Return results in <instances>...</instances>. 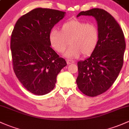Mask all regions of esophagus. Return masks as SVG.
<instances>
[{
	"label": "esophagus",
	"instance_id": "34e87169",
	"mask_svg": "<svg viewBox=\"0 0 129 129\" xmlns=\"http://www.w3.org/2000/svg\"><path fill=\"white\" fill-rule=\"evenodd\" d=\"M66 62H67L68 64H73V63H74V61L73 60H70V59H67L66 60Z\"/></svg>",
	"mask_w": 129,
	"mask_h": 129
}]
</instances>
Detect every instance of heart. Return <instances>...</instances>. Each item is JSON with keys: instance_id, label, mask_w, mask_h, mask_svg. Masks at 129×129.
I'll list each match as a JSON object with an SVG mask.
<instances>
[{"instance_id": "heart-1", "label": "heart", "mask_w": 129, "mask_h": 129, "mask_svg": "<svg viewBox=\"0 0 129 129\" xmlns=\"http://www.w3.org/2000/svg\"><path fill=\"white\" fill-rule=\"evenodd\" d=\"M99 36V30L95 24L75 19L63 23L59 31L52 29L49 41L54 50L59 53L64 52L70 42L71 45L64 56L75 59L82 53L84 56L92 53L97 45Z\"/></svg>"}]
</instances>
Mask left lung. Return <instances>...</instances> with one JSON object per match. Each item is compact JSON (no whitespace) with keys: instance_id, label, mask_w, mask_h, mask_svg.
Returning <instances> with one entry per match:
<instances>
[{"instance_id":"left-lung-1","label":"left lung","mask_w":129,"mask_h":129,"mask_svg":"<svg viewBox=\"0 0 129 129\" xmlns=\"http://www.w3.org/2000/svg\"><path fill=\"white\" fill-rule=\"evenodd\" d=\"M81 15L92 16L97 21L99 41L89 58L77 62L79 89L88 96L101 95L110 88L119 74L125 49L124 35L119 24L105 10L92 9Z\"/></svg>"}]
</instances>
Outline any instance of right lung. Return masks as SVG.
<instances>
[{"mask_svg":"<svg viewBox=\"0 0 129 129\" xmlns=\"http://www.w3.org/2000/svg\"><path fill=\"white\" fill-rule=\"evenodd\" d=\"M57 10L37 8L21 16L11 36L15 75L24 88L37 95L49 93L56 77L67 64L50 47L49 34L64 16Z\"/></svg>","mask_w":129,"mask_h":129,"instance_id":"add662e5","label":"right lung"}]
</instances>
